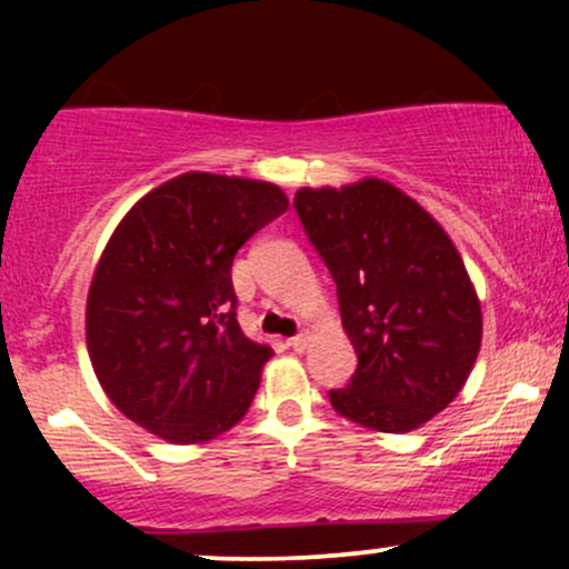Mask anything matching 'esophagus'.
<instances>
[{
  "instance_id": "34e87169",
  "label": "esophagus",
  "mask_w": 569,
  "mask_h": 569,
  "mask_svg": "<svg viewBox=\"0 0 569 569\" xmlns=\"http://www.w3.org/2000/svg\"><path fill=\"white\" fill-rule=\"evenodd\" d=\"M307 345H310V335H307V331H305V335H297V337L289 339V348L297 350V352H305Z\"/></svg>"
}]
</instances>
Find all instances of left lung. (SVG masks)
Listing matches in <instances>:
<instances>
[{
  "label": "left lung",
  "instance_id": "left-lung-1",
  "mask_svg": "<svg viewBox=\"0 0 569 569\" xmlns=\"http://www.w3.org/2000/svg\"><path fill=\"white\" fill-rule=\"evenodd\" d=\"M293 208L337 283L358 356L331 407L380 433H409L455 401L481 348V305L443 227L417 200L367 179L302 187Z\"/></svg>",
  "mask_w": 569,
  "mask_h": 569
}]
</instances>
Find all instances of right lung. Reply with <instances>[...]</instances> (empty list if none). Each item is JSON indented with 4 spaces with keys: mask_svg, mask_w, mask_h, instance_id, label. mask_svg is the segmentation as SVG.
Masks as SVG:
<instances>
[{
    "mask_svg": "<svg viewBox=\"0 0 569 569\" xmlns=\"http://www.w3.org/2000/svg\"><path fill=\"white\" fill-rule=\"evenodd\" d=\"M286 208L270 181L189 171L122 217L90 280L84 337L128 420L171 443L211 441L243 420L272 350L234 318L232 259Z\"/></svg>",
    "mask_w": 569,
    "mask_h": 569,
    "instance_id": "add662e5",
    "label": "right lung"
}]
</instances>
